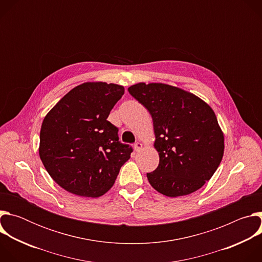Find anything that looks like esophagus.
I'll use <instances>...</instances> for the list:
<instances>
[{"instance_id":"1","label":"esophagus","mask_w":262,"mask_h":262,"mask_svg":"<svg viewBox=\"0 0 262 262\" xmlns=\"http://www.w3.org/2000/svg\"><path fill=\"white\" fill-rule=\"evenodd\" d=\"M142 147H143V145L140 143V142H137V143H135V145H134V148H135V151H137V152H139L141 149H142Z\"/></svg>"}]
</instances>
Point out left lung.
Segmentation results:
<instances>
[{"label":"left lung","instance_id":"obj_1","mask_svg":"<svg viewBox=\"0 0 262 262\" xmlns=\"http://www.w3.org/2000/svg\"><path fill=\"white\" fill-rule=\"evenodd\" d=\"M128 92L154 121L160 163L147 173L149 183L168 197L202 188L224 155V135L212 108L198 96L162 83H139Z\"/></svg>","mask_w":262,"mask_h":262}]
</instances>
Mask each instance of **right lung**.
<instances>
[{
  "instance_id": "1",
  "label": "right lung",
  "mask_w": 262,
  "mask_h": 262,
  "mask_svg": "<svg viewBox=\"0 0 262 262\" xmlns=\"http://www.w3.org/2000/svg\"><path fill=\"white\" fill-rule=\"evenodd\" d=\"M123 86L88 82L74 87L49 112L40 129L39 157L67 192L100 197L113 186L133 148L107 121Z\"/></svg>"
}]
</instances>
